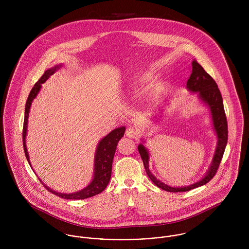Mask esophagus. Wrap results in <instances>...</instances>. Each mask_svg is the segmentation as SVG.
<instances>
[{
  "label": "esophagus",
  "mask_w": 249,
  "mask_h": 249,
  "mask_svg": "<svg viewBox=\"0 0 249 249\" xmlns=\"http://www.w3.org/2000/svg\"><path fill=\"white\" fill-rule=\"evenodd\" d=\"M125 134L129 138H135L137 136V134H138V131H137V129H135L133 127H129V128L126 129Z\"/></svg>",
  "instance_id": "esophagus-1"
}]
</instances>
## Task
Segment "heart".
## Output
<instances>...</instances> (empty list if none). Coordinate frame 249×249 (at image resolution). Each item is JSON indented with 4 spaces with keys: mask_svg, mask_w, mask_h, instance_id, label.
<instances>
[{
    "mask_svg": "<svg viewBox=\"0 0 249 249\" xmlns=\"http://www.w3.org/2000/svg\"><path fill=\"white\" fill-rule=\"evenodd\" d=\"M149 78H150V75H149L148 73H142V74L136 75V76L134 77L133 82H134L135 85H141V84L145 83Z\"/></svg>",
    "mask_w": 249,
    "mask_h": 249,
    "instance_id": "b5f03b06",
    "label": "heart"
}]
</instances>
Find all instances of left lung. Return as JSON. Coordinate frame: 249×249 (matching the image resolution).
I'll list each match as a JSON object with an SVG mask.
<instances>
[{"label": "left lung", "mask_w": 249, "mask_h": 249, "mask_svg": "<svg viewBox=\"0 0 249 249\" xmlns=\"http://www.w3.org/2000/svg\"><path fill=\"white\" fill-rule=\"evenodd\" d=\"M187 88L192 93L197 92L199 100L209 107L211 112L212 122H213V130L217 138L213 161L205 177L200 179L199 181L189 186H185V187L169 186L163 183L162 181H160L159 179H157L150 173L148 168V159H149L148 151L142 143H140L138 145V150L141 155L142 163L148 178H150V180L160 189L167 192H172V193L187 192L208 183L216 174V171L218 169L221 158L223 156V152H224V149L227 143V139H228L227 120H226L222 97L219 92V89L217 88V85L213 80V77L205 71V70L202 68V66L196 62V60H194L192 62V73L190 75V78L187 81Z\"/></svg>", "instance_id": "8db88e82"}]
</instances>
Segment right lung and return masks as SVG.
I'll return each mask as SVG.
<instances>
[{"label": "right lung", "instance_id": "add662e5", "mask_svg": "<svg viewBox=\"0 0 249 249\" xmlns=\"http://www.w3.org/2000/svg\"><path fill=\"white\" fill-rule=\"evenodd\" d=\"M62 64L56 65L47 71H45L44 74L40 77V79L36 82L35 86L33 87L29 98L27 100L26 104V108H25V119H24V126H23V144H24V151L27 157V160L29 164L31 165L30 161V156L28 153L27 145H26V136H27V131H28V119H29V113L30 109L32 107L33 101L36 98L38 95L40 89H41V84H43L52 74H53L56 70H58ZM125 131L124 126H121L118 128H115L112 130L109 134H107L106 137H104L97 146L96 149V154H95V161H94V178L92 179L91 183L85 187L84 189L76 192V193H71V194H62V193H57L48 186H46L44 183L45 188L53 193V195L62 197L64 199H85L91 196H94L96 195L101 194L106 188H107L109 180L111 178V171H112V162L114 158V154L116 151V147L119 141L122 139ZM32 167V165H31ZM41 181V180H40Z\"/></svg>", "mask_w": 249, "mask_h": 249}]
</instances>
